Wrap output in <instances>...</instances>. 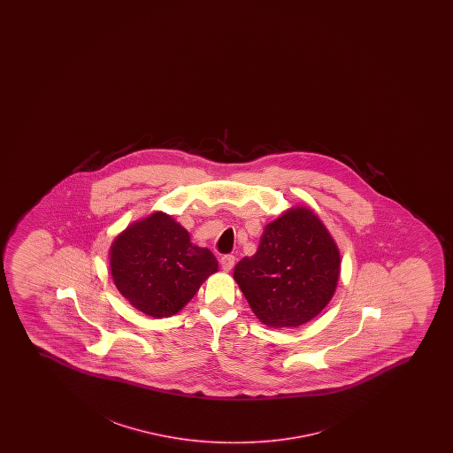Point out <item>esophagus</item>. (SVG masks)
<instances>
[{"instance_id":"34e87169","label":"esophagus","mask_w":453,"mask_h":453,"mask_svg":"<svg viewBox=\"0 0 453 453\" xmlns=\"http://www.w3.org/2000/svg\"><path fill=\"white\" fill-rule=\"evenodd\" d=\"M219 265L223 267V271L226 273H229L232 267L235 266V257L234 255H223L221 258H219Z\"/></svg>"}]
</instances>
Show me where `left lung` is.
I'll return each mask as SVG.
<instances>
[{
  "instance_id": "left-lung-1",
  "label": "left lung",
  "mask_w": 453,
  "mask_h": 453,
  "mask_svg": "<svg viewBox=\"0 0 453 453\" xmlns=\"http://www.w3.org/2000/svg\"><path fill=\"white\" fill-rule=\"evenodd\" d=\"M341 257L312 211L297 207L267 224L254 257L234 271L255 316L273 328L303 325L333 297Z\"/></svg>"
}]
</instances>
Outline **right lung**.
I'll return each mask as SVG.
<instances>
[{
	"instance_id": "right-lung-1",
	"label": "right lung",
	"mask_w": 453,
	"mask_h": 453,
	"mask_svg": "<svg viewBox=\"0 0 453 453\" xmlns=\"http://www.w3.org/2000/svg\"><path fill=\"white\" fill-rule=\"evenodd\" d=\"M110 257L119 292L151 317L176 314L218 271L215 255L193 246L188 232L161 211L120 234Z\"/></svg>"
}]
</instances>
